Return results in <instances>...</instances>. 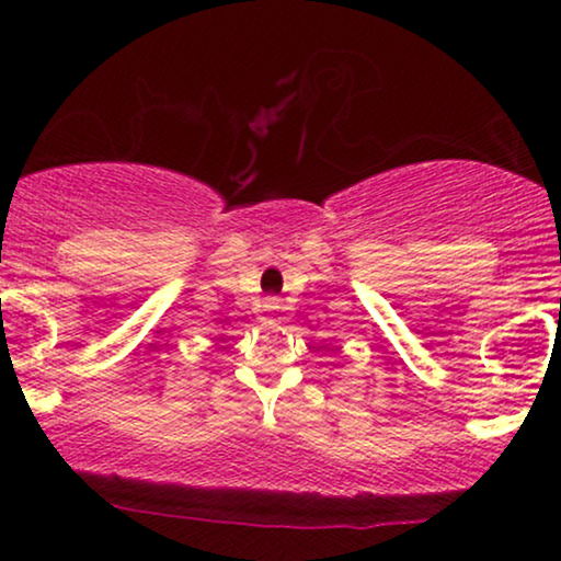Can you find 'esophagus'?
<instances>
[{"instance_id":"34e87169","label":"esophagus","mask_w":561,"mask_h":561,"mask_svg":"<svg viewBox=\"0 0 561 561\" xmlns=\"http://www.w3.org/2000/svg\"><path fill=\"white\" fill-rule=\"evenodd\" d=\"M274 308H279V302H276L274 298H268V300H263V311H274Z\"/></svg>"}]
</instances>
